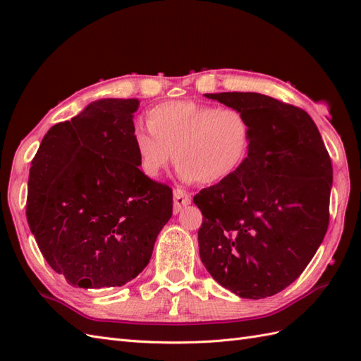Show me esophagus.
<instances>
[{
  "mask_svg": "<svg viewBox=\"0 0 361 361\" xmlns=\"http://www.w3.org/2000/svg\"><path fill=\"white\" fill-rule=\"evenodd\" d=\"M188 204H190V195L188 192H185V190L175 189L173 190V211H175V214L183 211V208H186Z\"/></svg>",
  "mask_w": 361,
  "mask_h": 361,
  "instance_id": "1",
  "label": "esophagus"
}]
</instances>
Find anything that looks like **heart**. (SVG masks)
<instances>
[{"label":"heart","mask_w":361,"mask_h":361,"mask_svg":"<svg viewBox=\"0 0 361 361\" xmlns=\"http://www.w3.org/2000/svg\"><path fill=\"white\" fill-rule=\"evenodd\" d=\"M147 127L135 130L133 147L149 178L159 176L175 153L181 181L220 185L250 157L251 124L235 106L169 101L149 110Z\"/></svg>","instance_id":"b5f03b06"}]
</instances>
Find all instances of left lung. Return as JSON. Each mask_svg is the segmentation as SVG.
<instances>
[{"label": "left lung", "instance_id": "left-lung-1", "mask_svg": "<svg viewBox=\"0 0 361 361\" xmlns=\"http://www.w3.org/2000/svg\"><path fill=\"white\" fill-rule=\"evenodd\" d=\"M204 96L243 111L252 140L233 178L194 197L203 214L200 259L237 296H273L299 278L324 239L331 158L301 109L259 93Z\"/></svg>", "mask_w": 361, "mask_h": 361}]
</instances>
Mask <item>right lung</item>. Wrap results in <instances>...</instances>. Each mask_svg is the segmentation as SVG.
<instances>
[{
  "mask_svg": "<svg viewBox=\"0 0 361 361\" xmlns=\"http://www.w3.org/2000/svg\"><path fill=\"white\" fill-rule=\"evenodd\" d=\"M137 99H99L44 135L30 166L27 224L46 262L80 288L121 287L152 257L172 189L140 171Z\"/></svg>",
  "mask_w": 361,
  "mask_h": 361,
  "instance_id": "1",
  "label": "right lung"
}]
</instances>
